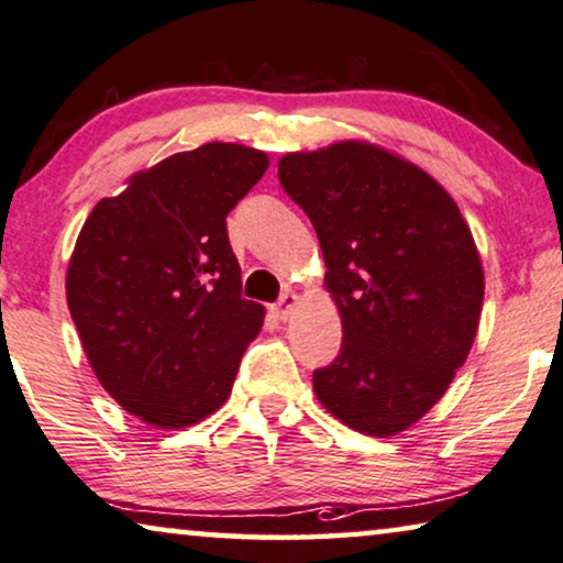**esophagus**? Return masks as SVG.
<instances>
[{
    "instance_id": "obj_1",
    "label": "esophagus",
    "mask_w": 563,
    "mask_h": 563,
    "mask_svg": "<svg viewBox=\"0 0 563 563\" xmlns=\"http://www.w3.org/2000/svg\"><path fill=\"white\" fill-rule=\"evenodd\" d=\"M296 306H298V296H296V292H285V296L280 298V303L275 306V311H278L280 321H288L290 313L296 311Z\"/></svg>"
}]
</instances>
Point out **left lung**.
Segmentation results:
<instances>
[{
    "label": "left lung",
    "mask_w": 563,
    "mask_h": 563,
    "mask_svg": "<svg viewBox=\"0 0 563 563\" xmlns=\"http://www.w3.org/2000/svg\"><path fill=\"white\" fill-rule=\"evenodd\" d=\"M319 236L342 352L313 372L331 416L367 437L408 431L449 390L477 336L485 273L456 201L393 150L342 140L278 163Z\"/></svg>",
    "instance_id": "obj_1"
}]
</instances>
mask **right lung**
<instances>
[{"label":"right lung","instance_id":"add662e5","mask_svg":"<svg viewBox=\"0 0 563 563\" xmlns=\"http://www.w3.org/2000/svg\"><path fill=\"white\" fill-rule=\"evenodd\" d=\"M271 165L236 142L165 157L84 221L68 311L101 387L126 413L178 431L224 406L265 308L242 298L227 213Z\"/></svg>","mask_w":563,"mask_h":563}]
</instances>
